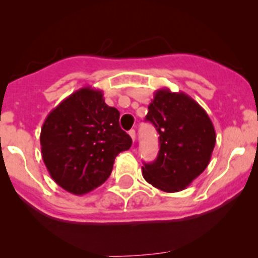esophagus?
I'll use <instances>...</instances> for the list:
<instances>
[{
  "label": "esophagus",
  "mask_w": 258,
  "mask_h": 258,
  "mask_svg": "<svg viewBox=\"0 0 258 258\" xmlns=\"http://www.w3.org/2000/svg\"><path fill=\"white\" fill-rule=\"evenodd\" d=\"M128 135H130V136H131L132 141L135 142V140H136V131H135V130H130Z\"/></svg>",
  "instance_id": "obj_1"
}]
</instances>
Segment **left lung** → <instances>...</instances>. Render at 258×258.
Instances as JSON below:
<instances>
[{
    "instance_id": "left-lung-1",
    "label": "left lung",
    "mask_w": 258,
    "mask_h": 258,
    "mask_svg": "<svg viewBox=\"0 0 258 258\" xmlns=\"http://www.w3.org/2000/svg\"><path fill=\"white\" fill-rule=\"evenodd\" d=\"M146 119L160 134V152L142 166V176L161 191H182L209 166L216 144L212 121L194 98L168 88L156 91Z\"/></svg>"
}]
</instances>
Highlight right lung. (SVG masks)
Here are the masks:
<instances>
[{"label": "right lung", "mask_w": 258, "mask_h": 258, "mask_svg": "<svg viewBox=\"0 0 258 258\" xmlns=\"http://www.w3.org/2000/svg\"><path fill=\"white\" fill-rule=\"evenodd\" d=\"M118 119V110L106 105L102 91L91 86L48 113L41 128V153L59 187L81 196L110 177L116 156L132 145Z\"/></svg>", "instance_id": "obj_1"}]
</instances>
